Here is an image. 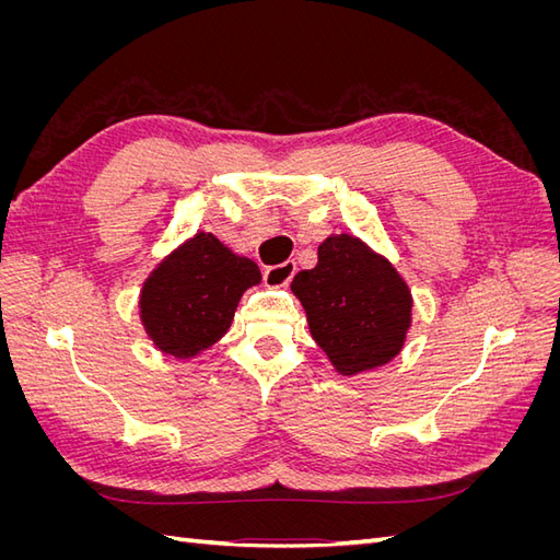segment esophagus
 Segmentation results:
<instances>
[{
	"mask_svg": "<svg viewBox=\"0 0 560 560\" xmlns=\"http://www.w3.org/2000/svg\"><path fill=\"white\" fill-rule=\"evenodd\" d=\"M294 273H296V264L294 261H284L280 266H273V268L266 270V273H264V284L266 287H287V284L292 282Z\"/></svg>",
	"mask_w": 560,
	"mask_h": 560,
	"instance_id": "1",
	"label": "esophagus"
}]
</instances>
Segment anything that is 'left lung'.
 Returning <instances> with one entry per match:
<instances>
[{"mask_svg": "<svg viewBox=\"0 0 560 560\" xmlns=\"http://www.w3.org/2000/svg\"><path fill=\"white\" fill-rule=\"evenodd\" d=\"M292 292L306 311L313 341L341 376L393 362L409 336V284L358 235L331 233L322 241L317 266L294 276Z\"/></svg>", "mask_w": 560, "mask_h": 560, "instance_id": "obj_1", "label": "left lung"}]
</instances>
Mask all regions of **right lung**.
<instances>
[{
	"label": "right lung",
	"mask_w": 560,
	"mask_h": 560,
	"mask_svg": "<svg viewBox=\"0 0 560 560\" xmlns=\"http://www.w3.org/2000/svg\"><path fill=\"white\" fill-rule=\"evenodd\" d=\"M259 282L257 264L235 254L214 233L198 231L142 282L140 322L156 350L191 360L229 331L241 296Z\"/></svg>",
	"instance_id": "right-lung-1"
}]
</instances>
